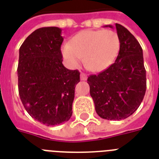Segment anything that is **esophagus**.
Returning <instances> with one entry per match:
<instances>
[{"label": "esophagus", "instance_id": "34e87169", "mask_svg": "<svg viewBox=\"0 0 159 159\" xmlns=\"http://www.w3.org/2000/svg\"><path fill=\"white\" fill-rule=\"evenodd\" d=\"M87 78H88V77H87V75H86V74H84V73H81L80 74V80H87Z\"/></svg>", "mask_w": 159, "mask_h": 159}]
</instances>
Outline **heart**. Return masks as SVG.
Wrapping results in <instances>:
<instances>
[{"label": "heart", "mask_w": 159, "mask_h": 159, "mask_svg": "<svg viewBox=\"0 0 159 159\" xmlns=\"http://www.w3.org/2000/svg\"><path fill=\"white\" fill-rule=\"evenodd\" d=\"M119 38L111 30H85L74 36L70 44L61 48L63 57L71 68H77L82 61L91 71L99 72L114 61L119 50Z\"/></svg>", "instance_id": "heart-1"}]
</instances>
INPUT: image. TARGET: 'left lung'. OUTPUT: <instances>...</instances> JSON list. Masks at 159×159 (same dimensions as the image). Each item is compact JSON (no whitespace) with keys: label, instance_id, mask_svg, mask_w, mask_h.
Here are the masks:
<instances>
[{"label":"left lung","instance_id":"8db88e82","mask_svg":"<svg viewBox=\"0 0 159 159\" xmlns=\"http://www.w3.org/2000/svg\"><path fill=\"white\" fill-rule=\"evenodd\" d=\"M115 27L120 43L115 62L87 80L96 113L108 120L132 115L142 103L147 87L141 45L125 27L119 24Z\"/></svg>","mask_w":159,"mask_h":159}]
</instances>
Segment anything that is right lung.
I'll return each mask as SVG.
<instances>
[{"mask_svg":"<svg viewBox=\"0 0 159 159\" xmlns=\"http://www.w3.org/2000/svg\"><path fill=\"white\" fill-rule=\"evenodd\" d=\"M61 29L42 27L25 39L19 50L18 89L28 114L47 126L67 122L72 115L79 70L62 64Z\"/></svg>","mask_w":159,"mask_h":159,"instance_id":"right-lung-1","label":"right lung"}]
</instances>
